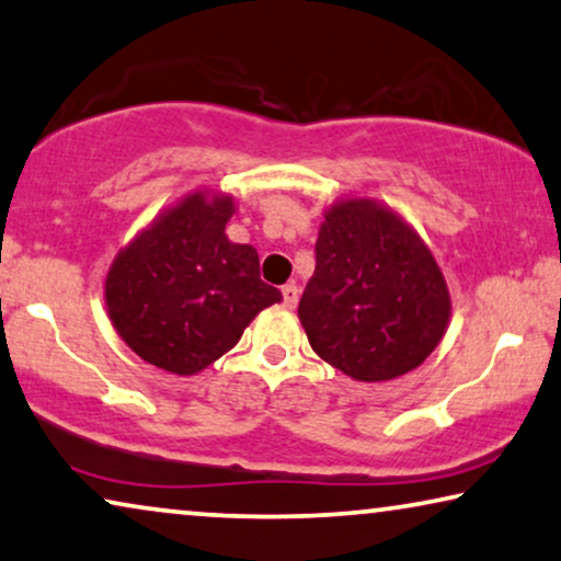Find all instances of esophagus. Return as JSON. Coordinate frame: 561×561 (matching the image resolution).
Listing matches in <instances>:
<instances>
[{
	"label": "esophagus",
	"instance_id": "1",
	"mask_svg": "<svg viewBox=\"0 0 561 561\" xmlns=\"http://www.w3.org/2000/svg\"><path fill=\"white\" fill-rule=\"evenodd\" d=\"M280 294H283V306L296 308V304H298V288L294 286V283H286V286L280 288Z\"/></svg>",
	"mask_w": 561,
	"mask_h": 561
}]
</instances>
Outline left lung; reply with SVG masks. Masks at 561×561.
I'll list each match as a JSON object with an SVG mask.
<instances>
[{
    "instance_id": "obj_1",
    "label": "left lung",
    "mask_w": 561,
    "mask_h": 561,
    "mask_svg": "<svg viewBox=\"0 0 561 561\" xmlns=\"http://www.w3.org/2000/svg\"><path fill=\"white\" fill-rule=\"evenodd\" d=\"M450 308L433 250L400 213L371 197L336 199L323 213L298 304L323 362L356 381L408 375L443 341Z\"/></svg>"
}]
</instances>
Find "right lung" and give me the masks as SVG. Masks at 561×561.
Segmentation results:
<instances>
[{"label":"right lung","mask_w":561,"mask_h":561,"mask_svg":"<svg viewBox=\"0 0 561 561\" xmlns=\"http://www.w3.org/2000/svg\"><path fill=\"white\" fill-rule=\"evenodd\" d=\"M234 197L194 190L118 250L105 273V311L134 354L192 377L238 344L263 308L280 304L261 280L253 245L225 234Z\"/></svg>","instance_id":"obj_1"}]
</instances>
